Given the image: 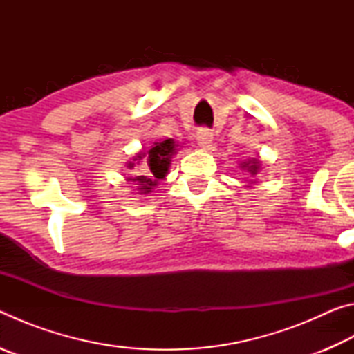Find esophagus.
I'll return each instance as SVG.
<instances>
[{
    "instance_id": "esophagus-1",
    "label": "esophagus",
    "mask_w": 354,
    "mask_h": 354,
    "mask_svg": "<svg viewBox=\"0 0 354 354\" xmlns=\"http://www.w3.org/2000/svg\"><path fill=\"white\" fill-rule=\"evenodd\" d=\"M212 139H214V137H212L211 129H207V128H203V129L198 131V133H196V140H198V143L203 148L211 147Z\"/></svg>"
}]
</instances>
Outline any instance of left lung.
Listing matches in <instances>:
<instances>
[{
  "mask_svg": "<svg viewBox=\"0 0 354 354\" xmlns=\"http://www.w3.org/2000/svg\"><path fill=\"white\" fill-rule=\"evenodd\" d=\"M242 167H243V169H247L250 173H253V175H256L257 169H259V165H257V160H250V162H243Z\"/></svg>",
  "mask_w": 354,
  "mask_h": 354,
  "instance_id": "1",
  "label": "left lung"
}]
</instances>
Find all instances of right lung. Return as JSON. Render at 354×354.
I'll use <instances>...</instances> for the list:
<instances>
[{
  "instance_id": "1",
  "label": "right lung",
  "mask_w": 354,
  "mask_h": 354,
  "mask_svg": "<svg viewBox=\"0 0 354 354\" xmlns=\"http://www.w3.org/2000/svg\"><path fill=\"white\" fill-rule=\"evenodd\" d=\"M175 142L171 139H167L164 142L154 143V147L148 149L147 153H140L139 156H136L134 160H137V164L143 162L147 173L145 175L136 176L134 179L129 178V181L139 183L140 194L151 192L159 179H162L167 175V170L170 167V158L175 154ZM129 167H134V164H129Z\"/></svg>"
}]
</instances>
